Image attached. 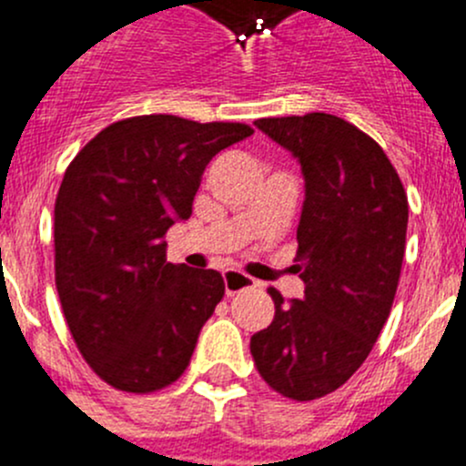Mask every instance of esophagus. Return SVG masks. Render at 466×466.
I'll list each match as a JSON object with an SVG mask.
<instances>
[{"mask_svg": "<svg viewBox=\"0 0 466 466\" xmlns=\"http://www.w3.org/2000/svg\"><path fill=\"white\" fill-rule=\"evenodd\" d=\"M224 288H227V297H235V294L244 292V289L258 288V280L238 269H227L224 271Z\"/></svg>", "mask_w": 466, "mask_h": 466, "instance_id": "1", "label": "esophagus"}]
</instances>
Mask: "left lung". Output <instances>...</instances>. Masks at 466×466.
Returning <instances> with one entry per match:
<instances>
[{
    "instance_id": "left-lung-1",
    "label": "left lung",
    "mask_w": 466,
    "mask_h": 466,
    "mask_svg": "<svg viewBox=\"0 0 466 466\" xmlns=\"http://www.w3.org/2000/svg\"><path fill=\"white\" fill-rule=\"evenodd\" d=\"M306 177L297 228L306 297L269 288L274 321L251 338L258 374L292 400L347 383L374 349L399 285L408 195L374 137L329 113L256 119Z\"/></svg>"
}]
</instances>
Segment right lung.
<instances>
[{
  "label": "right lung",
  "instance_id": "right-lung-1",
  "mask_svg": "<svg viewBox=\"0 0 466 466\" xmlns=\"http://www.w3.org/2000/svg\"><path fill=\"white\" fill-rule=\"evenodd\" d=\"M251 133L242 122L137 115L67 165L54 208L56 289L78 353L110 388L149 394L190 365L224 279L167 262L165 233L192 215L213 156Z\"/></svg>",
  "mask_w": 466,
  "mask_h": 466
}]
</instances>
